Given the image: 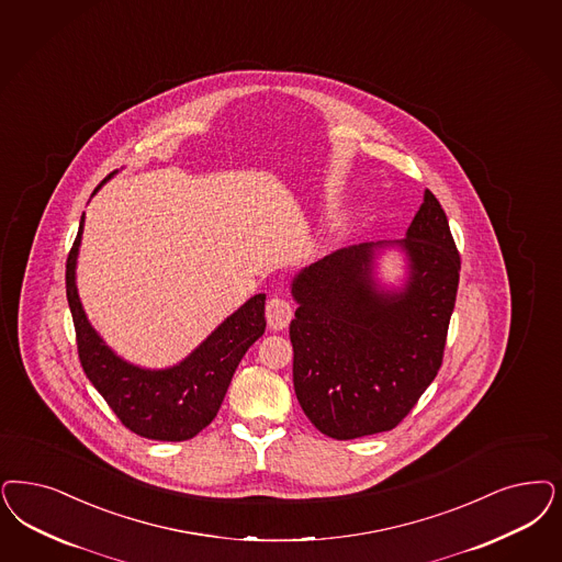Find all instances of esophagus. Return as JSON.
I'll list each match as a JSON object with an SVG mask.
<instances>
[{"mask_svg":"<svg viewBox=\"0 0 562 562\" xmlns=\"http://www.w3.org/2000/svg\"><path fill=\"white\" fill-rule=\"evenodd\" d=\"M266 317L271 329H284L292 319L291 303L282 296H271L266 305Z\"/></svg>","mask_w":562,"mask_h":562,"instance_id":"obj_1","label":"esophagus"}]
</instances>
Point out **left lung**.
Returning a JSON list of instances; mask_svg holds the SVG:
<instances>
[{"mask_svg": "<svg viewBox=\"0 0 562 562\" xmlns=\"http://www.w3.org/2000/svg\"><path fill=\"white\" fill-rule=\"evenodd\" d=\"M371 245L326 255L292 280V382L311 424L336 440L398 426L438 375L457 301L461 255L431 191L407 238L405 289L373 280Z\"/></svg>", "mask_w": 562, "mask_h": 562, "instance_id": "8db88e82", "label": "left lung"}]
</instances>
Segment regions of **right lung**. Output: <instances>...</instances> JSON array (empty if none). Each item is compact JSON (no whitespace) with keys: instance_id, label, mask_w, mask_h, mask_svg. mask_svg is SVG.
Wrapping results in <instances>:
<instances>
[{"instance_id":"obj_1","label":"right lung","mask_w":562,"mask_h":562,"mask_svg":"<svg viewBox=\"0 0 562 562\" xmlns=\"http://www.w3.org/2000/svg\"><path fill=\"white\" fill-rule=\"evenodd\" d=\"M82 222L85 213L66 261V296L77 329L80 366L122 426L136 436L161 442L189 440L212 424L240 359L263 334L266 294L251 296L175 368H136L99 338L80 305L75 270Z\"/></svg>"}]
</instances>
